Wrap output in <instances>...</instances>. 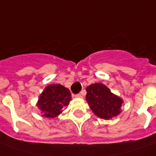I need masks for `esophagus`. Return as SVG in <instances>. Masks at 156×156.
Returning <instances> with one entry per match:
<instances>
[{
	"mask_svg": "<svg viewBox=\"0 0 156 156\" xmlns=\"http://www.w3.org/2000/svg\"><path fill=\"white\" fill-rule=\"evenodd\" d=\"M75 97H77V98H81L82 94H77L75 95Z\"/></svg>",
	"mask_w": 156,
	"mask_h": 156,
	"instance_id": "esophagus-1",
	"label": "esophagus"
}]
</instances>
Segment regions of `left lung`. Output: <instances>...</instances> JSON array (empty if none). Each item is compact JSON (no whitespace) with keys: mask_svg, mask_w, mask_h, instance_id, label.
I'll use <instances>...</instances> for the list:
<instances>
[{"mask_svg":"<svg viewBox=\"0 0 156 156\" xmlns=\"http://www.w3.org/2000/svg\"><path fill=\"white\" fill-rule=\"evenodd\" d=\"M86 101L93 112L101 118L110 119L121 112L122 99L110 91L102 83H94L86 89Z\"/></svg>","mask_w":156,"mask_h":156,"instance_id":"8db88e82","label":"left lung"}]
</instances>
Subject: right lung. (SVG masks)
I'll return each mask as SVG.
<instances>
[{
  "label": "right lung",
  "instance_id": "obj_1",
  "mask_svg": "<svg viewBox=\"0 0 156 156\" xmlns=\"http://www.w3.org/2000/svg\"><path fill=\"white\" fill-rule=\"evenodd\" d=\"M71 101L70 90L61 84L47 86L40 96L38 106L44 117L53 118L62 112Z\"/></svg>",
  "mask_w": 156,
  "mask_h": 156
}]
</instances>
